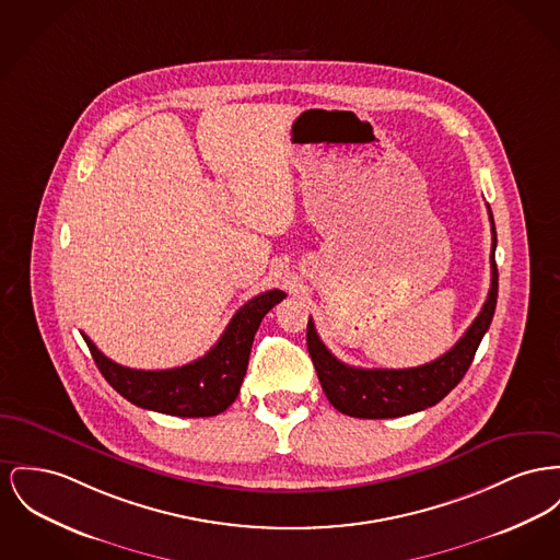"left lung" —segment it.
<instances>
[{"instance_id":"8db88e82","label":"left lung","mask_w":560,"mask_h":560,"mask_svg":"<svg viewBox=\"0 0 560 560\" xmlns=\"http://www.w3.org/2000/svg\"><path fill=\"white\" fill-rule=\"evenodd\" d=\"M491 215V290L489 298L465 329V334L457 340V345L446 351L442 358L433 362L404 368V370H385V368H353L336 360L328 351V347L317 336L315 324L308 319L306 326V347L311 353L313 365L317 370L319 383L329 404L349 417L355 419H395L404 415H412L435 406L440 399L451 394L460 378L465 376L467 368L474 362L478 345L487 329L491 326L497 306V290H499V275L494 264V247H497V232H494L493 213Z\"/></svg>"}]
</instances>
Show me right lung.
I'll list each match as a JSON object with an SVG mask.
<instances>
[{"label":"right lung","instance_id":"1","mask_svg":"<svg viewBox=\"0 0 560 560\" xmlns=\"http://www.w3.org/2000/svg\"><path fill=\"white\" fill-rule=\"evenodd\" d=\"M285 298L270 290L245 302L205 358L171 370H135L105 358L82 334L105 381L131 404L171 417H215L241 392L254 336L264 315Z\"/></svg>","mask_w":560,"mask_h":560}]
</instances>
